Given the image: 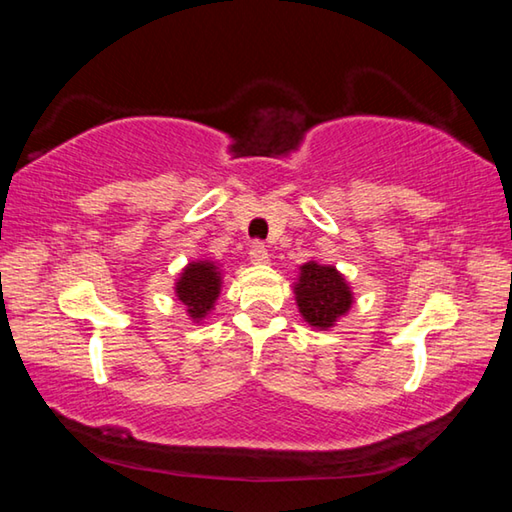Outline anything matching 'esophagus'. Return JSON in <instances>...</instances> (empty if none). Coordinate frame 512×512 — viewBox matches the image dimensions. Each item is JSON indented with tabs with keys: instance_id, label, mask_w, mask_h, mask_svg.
<instances>
[{
	"instance_id": "1",
	"label": "esophagus",
	"mask_w": 512,
	"mask_h": 512,
	"mask_svg": "<svg viewBox=\"0 0 512 512\" xmlns=\"http://www.w3.org/2000/svg\"><path fill=\"white\" fill-rule=\"evenodd\" d=\"M248 257H250V262L257 264V266H264V264L271 262V255H268V250L262 244H255L253 248H250Z\"/></svg>"
}]
</instances>
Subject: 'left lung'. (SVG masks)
<instances>
[{
    "label": "left lung",
    "mask_w": 512,
    "mask_h": 512,
    "mask_svg": "<svg viewBox=\"0 0 512 512\" xmlns=\"http://www.w3.org/2000/svg\"><path fill=\"white\" fill-rule=\"evenodd\" d=\"M302 318L311 327L329 329L352 307L354 296L345 277L329 264L307 262L300 266L298 282L293 284Z\"/></svg>",
    "instance_id": "obj_1"
}]
</instances>
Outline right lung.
I'll use <instances>...</instances> for the list:
<instances>
[{
	"label": "right lung",
	"instance_id": "obj_1",
	"mask_svg": "<svg viewBox=\"0 0 512 512\" xmlns=\"http://www.w3.org/2000/svg\"><path fill=\"white\" fill-rule=\"evenodd\" d=\"M221 271L210 259L189 262L176 280V298L187 307L192 320H203L210 314L221 293Z\"/></svg>",
	"mask_w": 512,
	"mask_h": 512
}]
</instances>
